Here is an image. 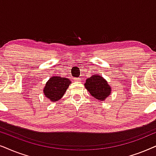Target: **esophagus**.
Wrapping results in <instances>:
<instances>
[{
  "mask_svg": "<svg viewBox=\"0 0 156 156\" xmlns=\"http://www.w3.org/2000/svg\"><path fill=\"white\" fill-rule=\"evenodd\" d=\"M74 80L76 82H80V81H81V78H75Z\"/></svg>",
  "mask_w": 156,
  "mask_h": 156,
  "instance_id": "34e87169",
  "label": "esophagus"
}]
</instances>
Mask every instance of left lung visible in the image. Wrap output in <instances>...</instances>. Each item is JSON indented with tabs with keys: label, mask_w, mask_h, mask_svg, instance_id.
<instances>
[{
	"label": "left lung",
	"mask_w": 156,
	"mask_h": 156,
	"mask_svg": "<svg viewBox=\"0 0 156 156\" xmlns=\"http://www.w3.org/2000/svg\"><path fill=\"white\" fill-rule=\"evenodd\" d=\"M85 87L92 96L100 101L105 99L111 92V88L106 80L99 75H93L86 80Z\"/></svg>",
	"instance_id": "left-lung-1"
}]
</instances>
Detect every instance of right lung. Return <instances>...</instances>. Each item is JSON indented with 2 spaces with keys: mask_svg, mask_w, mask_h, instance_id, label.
Wrapping results in <instances>:
<instances>
[{
  "mask_svg": "<svg viewBox=\"0 0 156 156\" xmlns=\"http://www.w3.org/2000/svg\"><path fill=\"white\" fill-rule=\"evenodd\" d=\"M70 83L71 82L67 78L53 76L46 83L43 92L51 101H57L63 97Z\"/></svg>",
  "mask_w": 156,
  "mask_h": 156,
  "instance_id": "obj_1",
  "label": "right lung"
}]
</instances>
